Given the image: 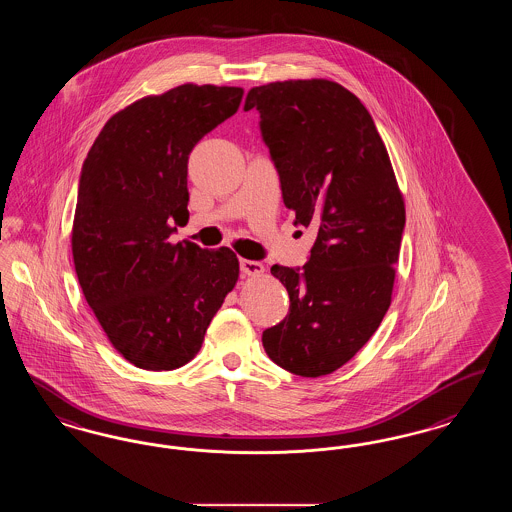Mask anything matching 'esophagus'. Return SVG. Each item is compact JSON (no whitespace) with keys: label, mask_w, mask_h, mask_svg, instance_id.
<instances>
[{"label":"esophagus","mask_w":512,"mask_h":512,"mask_svg":"<svg viewBox=\"0 0 512 512\" xmlns=\"http://www.w3.org/2000/svg\"><path fill=\"white\" fill-rule=\"evenodd\" d=\"M240 268L247 276H261L265 272V266L261 265L259 261H249V259H242Z\"/></svg>","instance_id":"1"}]
</instances>
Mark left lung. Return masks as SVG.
I'll return each mask as SVG.
<instances>
[{
    "mask_svg": "<svg viewBox=\"0 0 512 512\" xmlns=\"http://www.w3.org/2000/svg\"><path fill=\"white\" fill-rule=\"evenodd\" d=\"M246 110L278 169L295 225L316 230L301 270L274 265L289 314L263 333L268 358L301 377L345 366L392 301L406 205L387 146L366 106L324 78L253 87Z\"/></svg>",
    "mask_w": 512,
    "mask_h": 512,
    "instance_id": "left-lung-1",
    "label": "left lung"
}]
</instances>
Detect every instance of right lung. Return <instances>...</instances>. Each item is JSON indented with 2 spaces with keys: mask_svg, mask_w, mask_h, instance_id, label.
Returning a JSON list of instances; mask_svg holds the SVG:
<instances>
[{
  "mask_svg": "<svg viewBox=\"0 0 512 512\" xmlns=\"http://www.w3.org/2000/svg\"><path fill=\"white\" fill-rule=\"evenodd\" d=\"M244 89L183 83L127 104L83 162L72 255L83 297L127 362L188 364L240 278L232 249L169 236L188 221V156L236 114Z\"/></svg>",
  "mask_w": 512,
  "mask_h": 512,
  "instance_id": "1",
  "label": "right lung"
}]
</instances>
